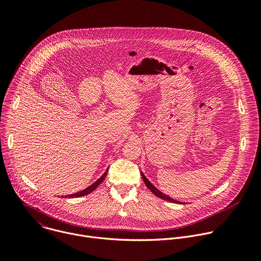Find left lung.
<instances>
[{
  "label": "left lung",
  "instance_id": "obj_1",
  "mask_svg": "<svg viewBox=\"0 0 261 261\" xmlns=\"http://www.w3.org/2000/svg\"><path fill=\"white\" fill-rule=\"evenodd\" d=\"M141 174H142V178H143V180H144V182H145V185L147 186V188L155 195V196H158V197H160V198H162V199H164V200H167V201H170V202H173V203H179V201H176V200H174V199H172V198H170L169 196H167V195H165V194H163L162 192H160L146 177H145V175L143 174V173L141 172Z\"/></svg>",
  "mask_w": 261,
  "mask_h": 261
}]
</instances>
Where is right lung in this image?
Instances as JSON below:
<instances>
[{"label":"right lung","mask_w":261,"mask_h":261,"mask_svg":"<svg viewBox=\"0 0 261 261\" xmlns=\"http://www.w3.org/2000/svg\"><path fill=\"white\" fill-rule=\"evenodd\" d=\"M108 170L109 169H107V171L103 173V174L101 175V177L100 178H98L93 185H91L90 187H88L87 189H85V190H83V191H81V192H79V193H74V194H71V195H68V196H65V197H68V198H77V197H82V196H85V195H88V194H90L91 192H93L102 181H103V179H105V177L107 176V173H108Z\"/></svg>","instance_id":"right-lung-1"}]
</instances>
